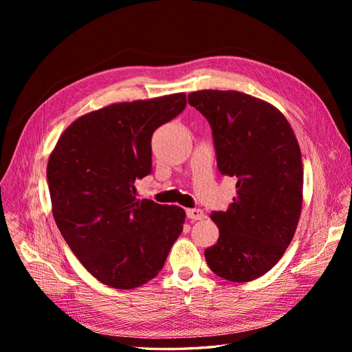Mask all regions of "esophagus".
I'll list each match as a JSON object with an SVG mask.
<instances>
[{
    "mask_svg": "<svg viewBox=\"0 0 352 352\" xmlns=\"http://www.w3.org/2000/svg\"><path fill=\"white\" fill-rule=\"evenodd\" d=\"M186 216H188V219H190L192 221H195V220H202V219L206 217L204 211H202L201 208H188V210H186Z\"/></svg>",
    "mask_w": 352,
    "mask_h": 352,
    "instance_id": "obj_1",
    "label": "esophagus"
}]
</instances>
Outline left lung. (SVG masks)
<instances>
[{"instance_id": "obj_1", "label": "left lung", "mask_w": 352, "mask_h": 352, "mask_svg": "<svg viewBox=\"0 0 352 352\" xmlns=\"http://www.w3.org/2000/svg\"><path fill=\"white\" fill-rule=\"evenodd\" d=\"M188 102L208 120L217 167L236 179L226 211L210 216L219 239L204 255L229 282L267 273L291 243L302 208V162L286 117L267 101L239 91L202 89Z\"/></svg>"}]
</instances>
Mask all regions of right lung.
<instances>
[{"label": "right lung", "mask_w": 352, "mask_h": 352, "mask_svg": "<svg viewBox=\"0 0 352 352\" xmlns=\"http://www.w3.org/2000/svg\"><path fill=\"white\" fill-rule=\"evenodd\" d=\"M185 92L114 102L61 133L47 166L52 216L95 279L133 289L154 279L184 229L185 210L136 199L151 173V136L184 111Z\"/></svg>", "instance_id": "add662e5"}]
</instances>
